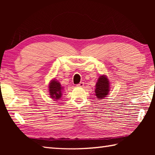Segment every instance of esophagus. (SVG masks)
I'll use <instances>...</instances> for the list:
<instances>
[{"label": "esophagus", "mask_w": 155, "mask_h": 155, "mask_svg": "<svg viewBox=\"0 0 155 155\" xmlns=\"http://www.w3.org/2000/svg\"><path fill=\"white\" fill-rule=\"evenodd\" d=\"M83 85H84V83L83 82H81L80 83H78V84H77V87H83Z\"/></svg>", "instance_id": "esophagus-1"}]
</instances>
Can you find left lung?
<instances>
[{"instance_id":"8db88e82","label":"left lung","mask_w":155,"mask_h":155,"mask_svg":"<svg viewBox=\"0 0 155 155\" xmlns=\"http://www.w3.org/2000/svg\"><path fill=\"white\" fill-rule=\"evenodd\" d=\"M109 91V81L106 76L103 75L98 78L96 84L95 93L97 98H105Z\"/></svg>"}]
</instances>
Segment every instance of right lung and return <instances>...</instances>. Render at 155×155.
<instances>
[{
  "label": "right lung",
  "instance_id": "obj_1",
  "mask_svg": "<svg viewBox=\"0 0 155 155\" xmlns=\"http://www.w3.org/2000/svg\"><path fill=\"white\" fill-rule=\"evenodd\" d=\"M49 93L51 98H54V100H59L61 96L63 87H61V84L55 79L51 81L49 85Z\"/></svg>",
  "mask_w": 155,
  "mask_h": 155
}]
</instances>
